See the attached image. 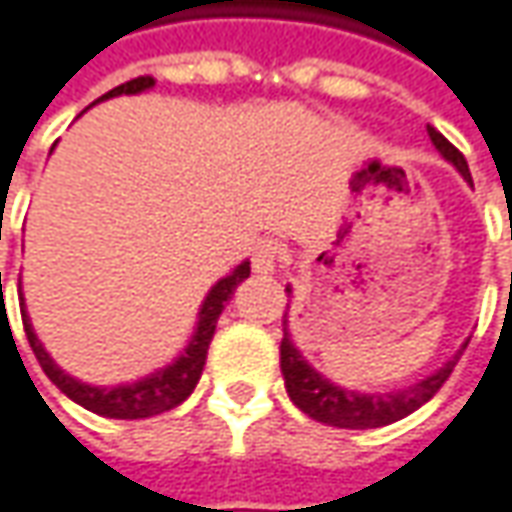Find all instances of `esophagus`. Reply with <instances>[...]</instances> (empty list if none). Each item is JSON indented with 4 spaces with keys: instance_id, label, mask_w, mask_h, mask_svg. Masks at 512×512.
<instances>
[{
    "instance_id": "esophagus-1",
    "label": "esophagus",
    "mask_w": 512,
    "mask_h": 512,
    "mask_svg": "<svg viewBox=\"0 0 512 512\" xmlns=\"http://www.w3.org/2000/svg\"><path fill=\"white\" fill-rule=\"evenodd\" d=\"M280 260V243L278 240H260L252 252V269L257 275H272L278 269Z\"/></svg>"
}]
</instances>
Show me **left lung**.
<instances>
[{
	"mask_svg": "<svg viewBox=\"0 0 512 512\" xmlns=\"http://www.w3.org/2000/svg\"><path fill=\"white\" fill-rule=\"evenodd\" d=\"M427 134H430V140L438 148V154L447 163H453L467 183H473L467 160H464V154L458 151L456 145L450 143L441 131H435L433 125H427ZM286 292H292V289L286 286ZM464 346L458 349L444 367H438L433 375L421 378L418 384H410V387L404 389H392V392H358V389H346L332 384L326 375H321L318 369L300 355L298 346L292 344L289 323H286V315H283L280 372H283L286 392H289L292 404L300 412H306L309 418H315L321 424H329V427H341V430H372V427H387L392 421H401L410 412L418 410L421 404H427L435 392L444 387V381L450 378V372H453L456 361L464 352Z\"/></svg>",
	"mask_w": 512,
	"mask_h": 512,
	"instance_id": "obj_1",
	"label": "left lung"
}]
</instances>
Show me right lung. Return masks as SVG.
<instances>
[{
	"label": "right lung",
	"instance_id": "right-lung-1",
	"mask_svg": "<svg viewBox=\"0 0 512 512\" xmlns=\"http://www.w3.org/2000/svg\"><path fill=\"white\" fill-rule=\"evenodd\" d=\"M148 88H154V79L151 77H137L131 82H123L117 88H111L108 94H102L100 100H111V97H120V94H143ZM97 100V102H100ZM249 260H243L240 266H234V272H229L226 278H220L209 289V295L203 300L200 312H197V329L191 335L189 346L183 349L180 358H174L168 367L157 369L151 375H145L134 384H117V387H94V384H82L77 378H71L65 369L56 367V361L45 352L42 341L36 338L34 323L28 318V309H25V300H22V323H25V335H28V344L34 349L39 367L45 369V375L54 381L56 387L62 389L71 401H77L79 407L105 415V418H151V415H160V412L174 410L177 404H183L189 398L203 367H206V355H209V344L214 338V326L217 318L226 306V300L232 298L234 289L249 278Z\"/></svg>",
	"mask_w": 512,
	"mask_h": 512
}]
</instances>
